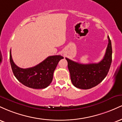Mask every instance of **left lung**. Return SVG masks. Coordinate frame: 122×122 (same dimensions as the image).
<instances>
[{
  "label": "left lung",
  "instance_id": "8db88e82",
  "mask_svg": "<svg viewBox=\"0 0 122 122\" xmlns=\"http://www.w3.org/2000/svg\"><path fill=\"white\" fill-rule=\"evenodd\" d=\"M108 43L103 60L99 63L82 64L69 58L68 61L71 79L73 85L82 89L92 88L100 83L107 75L112 62V45L108 36Z\"/></svg>",
  "mask_w": 122,
  "mask_h": 122
}]
</instances>
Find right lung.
<instances>
[{
	"mask_svg": "<svg viewBox=\"0 0 122 122\" xmlns=\"http://www.w3.org/2000/svg\"><path fill=\"white\" fill-rule=\"evenodd\" d=\"M61 56H49L42 62L31 68L23 69L18 67L12 60L11 51H10V61L15 77L22 84L33 89H43L47 87L52 81L53 73Z\"/></svg>",
	"mask_w": 122,
	"mask_h": 122,
	"instance_id": "obj_1",
	"label": "right lung"
}]
</instances>
